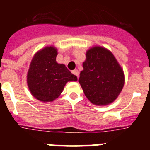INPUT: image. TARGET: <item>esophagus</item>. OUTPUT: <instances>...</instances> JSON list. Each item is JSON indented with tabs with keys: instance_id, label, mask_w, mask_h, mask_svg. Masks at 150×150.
Masks as SVG:
<instances>
[{
	"instance_id": "1",
	"label": "esophagus",
	"mask_w": 150,
	"mask_h": 150,
	"mask_svg": "<svg viewBox=\"0 0 150 150\" xmlns=\"http://www.w3.org/2000/svg\"><path fill=\"white\" fill-rule=\"evenodd\" d=\"M72 73L73 74V75H75V76L78 77V76H79V72L78 71V69H74V70H72Z\"/></svg>"
}]
</instances>
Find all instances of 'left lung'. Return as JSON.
Segmentation results:
<instances>
[{"instance_id": "obj_1", "label": "left lung", "mask_w": 150, "mask_h": 150, "mask_svg": "<svg viewBox=\"0 0 150 150\" xmlns=\"http://www.w3.org/2000/svg\"><path fill=\"white\" fill-rule=\"evenodd\" d=\"M78 82L87 99L96 105L112 103L125 83L123 70L112 53L102 46L86 51Z\"/></svg>"}]
</instances>
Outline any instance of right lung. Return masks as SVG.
I'll return each mask as SVG.
<instances>
[{
    "instance_id": "1",
    "label": "right lung",
    "mask_w": 150,
    "mask_h": 150,
    "mask_svg": "<svg viewBox=\"0 0 150 150\" xmlns=\"http://www.w3.org/2000/svg\"><path fill=\"white\" fill-rule=\"evenodd\" d=\"M55 47L46 46L38 51L30 63L27 83L31 94L40 102H53L59 96L69 81L78 78L63 64H58Z\"/></svg>"
}]
</instances>
